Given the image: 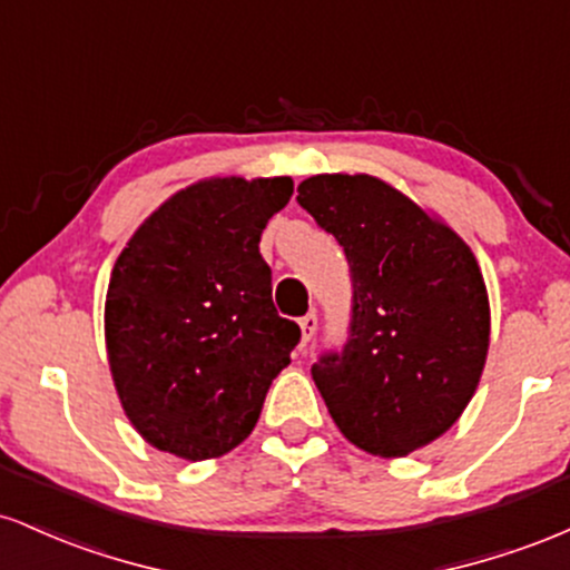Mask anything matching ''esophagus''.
I'll return each instance as SVG.
<instances>
[{
  "mask_svg": "<svg viewBox=\"0 0 570 570\" xmlns=\"http://www.w3.org/2000/svg\"><path fill=\"white\" fill-rule=\"evenodd\" d=\"M316 330H318V316L316 313H307V316H303L299 318V340H303V345H307L313 340V335H316Z\"/></svg>",
  "mask_w": 570,
  "mask_h": 570,
  "instance_id": "esophagus-1",
  "label": "esophagus"
}]
</instances>
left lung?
I'll list each match as a JSON object with an SVG mask.
<instances>
[{"mask_svg": "<svg viewBox=\"0 0 570 570\" xmlns=\"http://www.w3.org/2000/svg\"><path fill=\"white\" fill-rule=\"evenodd\" d=\"M297 203L345 248L351 335L311 375L358 450L404 458L442 436L472 402L490 345L474 252L453 227L370 174H318Z\"/></svg>", "mask_w": 570, "mask_h": 570, "instance_id": "8db88e82", "label": "left lung"}]
</instances>
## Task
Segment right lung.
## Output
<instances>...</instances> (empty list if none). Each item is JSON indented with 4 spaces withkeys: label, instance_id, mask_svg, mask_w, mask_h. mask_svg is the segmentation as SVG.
<instances>
[{
    "label": "right lung",
    "instance_id": "right-lung-1",
    "mask_svg": "<svg viewBox=\"0 0 570 570\" xmlns=\"http://www.w3.org/2000/svg\"><path fill=\"white\" fill-rule=\"evenodd\" d=\"M289 176H212L174 193L130 235L104 305L109 372L153 448L208 461L257 426L299 326L273 305L259 254Z\"/></svg>",
    "mask_w": 570,
    "mask_h": 570
}]
</instances>
